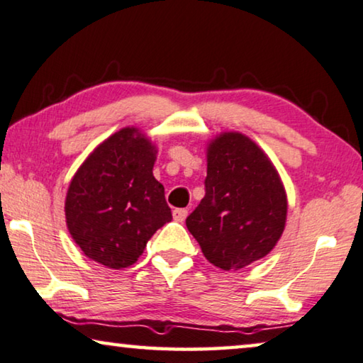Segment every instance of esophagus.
<instances>
[{
  "instance_id": "obj_1",
  "label": "esophagus",
  "mask_w": 363,
  "mask_h": 363,
  "mask_svg": "<svg viewBox=\"0 0 363 363\" xmlns=\"http://www.w3.org/2000/svg\"><path fill=\"white\" fill-rule=\"evenodd\" d=\"M186 216H188V211L186 209H175L174 211V219L177 220V222H183L186 219Z\"/></svg>"
}]
</instances>
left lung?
<instances>
[{"label": "left lung", "mask_w": 363, "mask_h": 363, "mask_svg": "<svg viewBox=\"0 0 363 363\" xmlns=\"http://www.w3.org/2000/svg\"><path fill=\"white\" fill-rule=\"evenodd\" d=\"M204 189L186 227L209 263L237 271L276 247L286 227V189L252 139L222 133L211 141Z\"/></svg>", "instance_id": "obj_1"}]
</instances>
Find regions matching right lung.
Masks as SVG:
<instances>
[{"mask_svg":"<svg viewBox=\"0 0 363 363\" xmlns=\"http://www.w3.org/2000/svg\"><path fill=\"white\" fill-rule=\"evenodd\" d=\"M155 146L123 128L94 149L69 183L68 230L87 258L121 269L135 264L172 211L152 175Z\"/></svg>","mask_w":363,"mask_h":363,"instance_id":"obj_1","label":"right lung"}]
</instances>
